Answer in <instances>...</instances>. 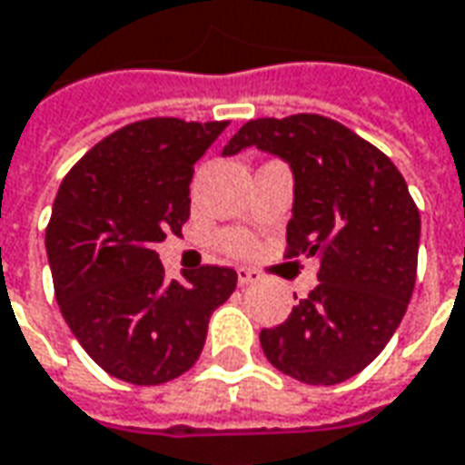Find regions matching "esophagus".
Wrapping results in <instances>:
<instances>
[{
    "label": "esophagus",
    "instance_id": "obj_1",
    "mask_svg": "<svg viewBox=\"0 0 465 465\" xmlns=\"http://www.w3.org/2000/svg\"><path fill=\"white\" fill-rule=\"evenodd\" d=\"M236 277H239V285H242V287L254 285V282H259V280H262L257 270H249V267H239Z\"/></svg>",
    "mask_w": 465,
    "mask_h": 465
}]
</instances>
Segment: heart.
<instances>
[{
  "mask_svg": "<svg viewBox=\"0 0 465 465\" xmlns=\"http://www.w3.org/2000/svg\"><path fill=\"white\" fill-rule=\"evenodd\" d=\"M221 246L229 254H249L254 249V239L246 232H226L221 233Z\"/></svg>",
  "mask_w": 465,
  "mask_h": 465,
  "instance_id": "b5f03b06",
  "label": "heart"
}]
</instances>
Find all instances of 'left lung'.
I'll return each instance as SVG.
<instances>
[{
    "label": "left lung",
    "instance_id": "8db88e82",
    "mask_svg": "<svg viewBox=\"0 0 465 465\" xmlns=\"http://www.w3.org/2000/svg\"><path fill=\"white\" fill-rule=\"evenodd\" d=\"M282 157L295 175L285 257H318V287L285 323L262 328L267 361L305 384H339L377 359L418 277L420 211L371 142L321 114L246 122L223 154Z\"/></svg>",
    "mask_w": 465,
    "mask_h": 465
}]
</instances>
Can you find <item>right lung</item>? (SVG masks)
I'll return each instance as SVG.
<instances>
[{
  "label": "right lung",
  "instance_id": "add662e5",
  "mask_svg": "<svg viewBox=\"0 0 465 465\" xmlns=\"http://www.w3.org/2000/svg\"><path fill=\"white\" fill-rule=\"evenodd\" d=\"M229 122L153 116L116 129L63 178L45 229L60 312L112 377L154 387L191 369L232 267L167 280L154 252L191 216L193 167Z\"/></svg>",
  "mask_w": 465,
  "mask_h": 465
}]
</instances>
